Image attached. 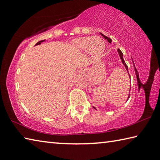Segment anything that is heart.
Instances as JSON below:
<instances>
[{"instance_id":"b5f03b06","label":"heart","mask_w":160,"mask_h":160,"mask_svg":"<svg viewBox=\"0 0 160 160\" xmlns=\"http://www.w3.org/2000/svg\"><path fill=\"white\" fill-rule=\"evenodd\" d=\"M74 44L79 50L84 51H89V52L95 56L101 55L105 48L104 41L99 37H80L75 40Z\"/></svg>"}]
</instances>
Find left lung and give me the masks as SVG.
<instances>
[{
  "instance_id": "1",
  "label": "left lung",
  "mask_w": 160,
  "mask_h": 160,
  "mask_svg": "<svg viewBox=\"0 0 160 160\" xmlns=\"http://www.w3.org/2000/svg\"><path fill=\"white\" fill-rule=\"evenodd\" d=\"M101 35L105 39H107L108 42H109V43H112V39H110V38H109V37H106L105 36V35H104V34H102V33H101ZM118 53H119V56H120V58H121V61H122V63H123V64L124 65V66H125V67H126V70H127V71H128V66H127V65H126V62H125V61L123 60V53L121 52V51L119 49V48H118ZM129 74V73H128ZM128 98H129V96H128ZM93 108H94V109H95V107H93Z\"/></svg>"
}]
</instances>
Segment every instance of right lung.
<instances>
[{"label": "right lung", "instance_id": "add662e5", "mask_svg": "<svg viewBox=\"0 0 160 160\" xmlns=\"http://www.w3.org/2000/svg\"><path fill=\"white\" fill-rule=\"evenodd\" d=\"M44 42V40H42V41H39V42H37V44H36V45H39V44H41V43L42 42Z\"/></svg>", "mask_w": 160, "mask_h": 160}]
</instances>
